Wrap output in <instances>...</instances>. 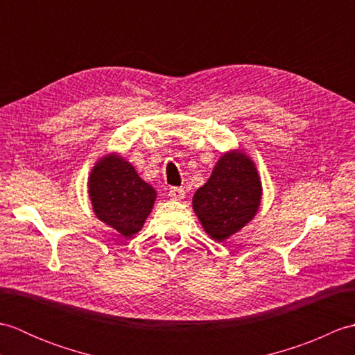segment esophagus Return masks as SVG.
Wrapping results in <instances>:
<instances>
[{
	"mask_svg": "<svg viewBox=\"0 0 355 355\" xmlns=\"http://www.w3.org/2000/svg\"><path fill=\"white\" fill-rule=\"evenodd\" d=\"M184 195L186 192L183 187H171L169 189V197L175 201H182L184 198Z\"/></svg>",
	"mask_w": 355,
	"mask_h": 355,
	"instance_id": "34e87169",
	"label": "esophagus"
}]
</instances>
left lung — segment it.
Segmentation results:
<instances>
[{"mask_svg": "<svg viewBox=\"0 0 355 355\" xmlns=\"http://www.w3.org/2000/svg\"><path fill=\"white\" fill-rule=\"evenodd\" d=\"M261 198L254 162L241 149H232L220 157L207 183L195 192L192 207L207 235L224 243L253 220Z\"/></svg>", "mask_w": 355, "mask_h": 355, "instance_id": "1", "label": "left lung"}]
</instances>
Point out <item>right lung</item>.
<instances>
[{
  "label": "right lung",
  "mask_w": 355,
  "mask_h": 355,
  "mask_svg": "<svg viewBox=\"0 0 355 355\" xmlns=\"http://www.w3.org/2000/svg\"><path fill=\"white\" fill-rule=\"evenodd\" d=\"M88 195L96 216L126 238L141 230L157 198L154 187L116 153L94 164L88 177Z\"/></svg>",
  "instance_id": "obj_1"
}]
</instances>
